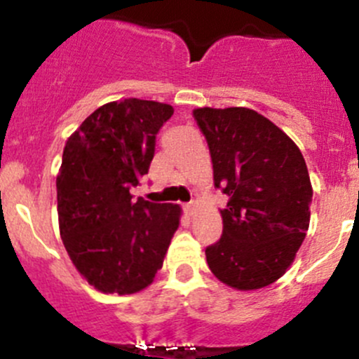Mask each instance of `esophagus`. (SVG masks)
I'll use <instances>...</instances> for the list:
<instances>
[{"instance_id": "esophagus-1", "label": "esophagus", "mask_w": 359, "mask_h": 359, "mask_svg": "<svg viewBox=\"0 0 359 359\" xmlns=\"http://www.w3.org/2000/svg\"><path fill=\"white\" fill-rule=\"evenodd\" d=\"M184 210H186L187 215H193L194 210H196V201H189V203H186V205H184Z\"/></svg>"}]
</instances>
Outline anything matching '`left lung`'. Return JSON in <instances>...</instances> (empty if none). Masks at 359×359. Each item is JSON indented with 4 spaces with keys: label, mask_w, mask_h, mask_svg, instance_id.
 <instances>
[{
    "label": "left lung",
    "mask_w": 359,
    "mask_h": 359,
    "mask_svg": "<svg viewBox=\"0 0 359 359\" xmlns=\"http://www.w3.org/2000/svg\"><path fill=\"white\" fill-rule=\"evenodd\" d=\"M208 142L213 182L227 194L222 236L206 262L222 283L257 290L295 259L311 219V187L299 147L273 121L247 107L194 109Z\"/></svg>",
    "instance_id": "left-lung-1"
}]
</instances>
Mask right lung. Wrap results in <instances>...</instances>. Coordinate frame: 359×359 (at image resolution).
<instances>
[{
  "instance_id": "right-lung-1",
  "label": "right lung",
  "mask_w": 359,
  "mask_h": 359,
  "mask_svg": "<svg viewBox=\"0 0 359 359\" xmlns=\"http://www.w3.org/2000/svg\"><path fill=\"white\" fill-rule=\"evenodd\" d=\"M173 107L125 99L93 111L67 139L57 175L60 236L76 269L104 293L153 283L180 206L132 200L154 158L156 135Z\"/></svg>"
}]
</instances>
